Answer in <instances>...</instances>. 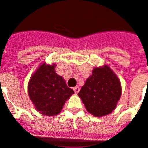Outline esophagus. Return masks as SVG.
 <instances>
[{
    "instance_id": "obj_1",
    "label": "esophagus",
    "mask_w": 148,
    "mask_h": 148,
    "mask_svg": "<svg viewBox=\"0 0 148 148\" xmlns=\"http://www.w3.org/2000/svg\"><path fill=\"white\" fill-rule=\"evenodd\" d=\"M73 90H74V93H78L79 91V86L74 87V88H73Z\"/></svg>"
}]
</instances>
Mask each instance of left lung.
Returning a JSON list of instances; mask_svg holds the SVG:
<instances>
[{
	"label": "left lung",
	"mask_w": 148,
	"mask_h": 148,
	"mask_svg": "<svg viewBox=\"0 0 148 148\" xmlns=\"http://www.w3.org/2000/svg\"><path fill=\"white\" fill-rule=\"evenodd\" d=\"M122 94L121 81L108 65L95 67L78 96L87 111L103 117L115 110Z\"/></svg>",
	"instance_id": "1"
}]
</instances>
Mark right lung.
I'll use <instances>...</instances> for the list:
<instances>
[{"label":"right lung","instance_id":"add662e5","mask_svg":"<svg viewBox=\"0 0 148 148\" xmlns=\"http://www.w3.org/2000/svg\"><path fill=\"white\" fill-rule=\"evenodd\" d=\"M27 93L37 111L44 115L55 116L74 92L66 85L63 77L57 74L55 63H43L30 77Z\"/></svg>","mask_w":148,"mask_h":148}]
</instances>
